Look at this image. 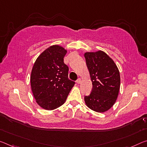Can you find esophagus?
Listing matches in <instances>:
<instances>
[{
	"label": "esophagus",
	"mask_w": 147,
	"mask_h": 147,
	"mask_svg": "<svg viewBox=\"0 0 147 147\" xmlns=\"http://www.w3.org/2000/svg\"><path fill=\"white\" fill-rule=\"evenodd\" d=\"M81 82H82V80H81L80 78H78L77 80H76V83L78 84H80L81 83Z\"/></svg>",
	"instance_id": "esophagus-1"
}]
</instances>
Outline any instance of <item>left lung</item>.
Segmentation results:
<instances>
[{"label": "left lung", "instance_id": "left-lung-1", "mask_svg": "<svg viewBox=\"0 0 147 147\" xmlns=\"http://www.w3.org/2000/svg\"><path fill=\"white\" fill-rule=\"evenodd\" d=\"M86 65L92 82L90 94L84 97L88 108L97 113L109 110L118 98L120 75L113 59L103 51L84 53Z\"/></svg>", "mask_w": 147, "mask_h": 147}]
</instances>
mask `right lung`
<instances>
[{"mask_svg": "<svg viewBox=\"0 0 147 147\" xmlns=\"http://www.w3.org/2000/svg\"><path fill=\"white\" fill-rule=\"evenodd\" d=\"M67 52L61 46H51L40 53L32 67L30 77L32 94L45 110L61 106L75 84L68 78L69 67L63 62Z\"/></svg>", "mask_w": 147, "mask_h": 147, "instance_id": "obj_1", "label": "right lung"}]
</instances>
